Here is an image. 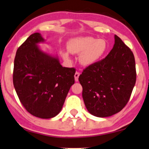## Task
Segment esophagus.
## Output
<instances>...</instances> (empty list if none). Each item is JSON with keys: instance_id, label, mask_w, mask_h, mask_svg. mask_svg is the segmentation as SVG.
<instances>
[{"instance_id": "esophagus-1", "label": "esophagus", "mask_w": 149, "mask_h": 149, "mask_svg": "<svg viewBox=\"0 0 149 149\" xmlns=\"http://www.w3.org/2000/svg\"><path fill=\"white\" fill-rule=\"evenodd\" d=\"M79 74H79V72H75V75H74L75 81H78V77H79Z\"/></svg>"}]
</instances>
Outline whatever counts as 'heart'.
I'll return each mask as SVG.
<instances>
[{"mask_svg": "<svg viewBox=\"0 0 149 149\" xmlns=\"http://www.w3.org/2000/svg\"><path fill=\"white\" fill-rule=\"evenodd\" d=\"M69 51L72 54H80L79 63L84 66H90L97 62L107 49V44L104 39L93 37H77L71 40L68 45ZM63 57L69 58V53H64Z\"/></svg>", "mask_w": 149, "mask_h": 149, "instance_id": "b5f03b06", "label": "heart"}]
</instances>
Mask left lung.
I'll return each mask as SVG.
<instances>
[{"label":"left lung","instance_id":"obj_1","mask_svg":"<svg viewBox=\"0 0 149 149\" xmlns=\"http://www.w3.org/2000/svg\"><path fill=\"white\" fill-rule=\"evenodd\" d=\"M78 79L90 113L98 117L111 116L122 110L130 98L136 79L134 56L115 35V44L108 55L87 67Z\"/></svg>","mask_w":149,"mask_h":149}]
</instances>
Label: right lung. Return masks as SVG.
Wrapping results in <instances>:
<instances>
[{
	"mask_svg": "<svg viewBox=\"0 0 149 149\" xmlns=\"http://www.w3.org/2000/svg\"><path fill=\"white\" fill-rule=\"evenodd\" d=\"M45 40L40 33L30 35L18 48L13 81L20 102L32 116L49 119L59 113L75 82L74 68H63L58 56L42 51Z\"/></svg>",
	"mask_w": 149,
	"mask_h": 149,
	"instance_id": "1",
	"label": "right lung"
}]
</instances>
